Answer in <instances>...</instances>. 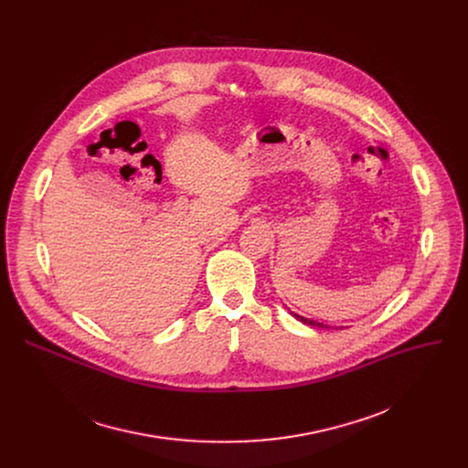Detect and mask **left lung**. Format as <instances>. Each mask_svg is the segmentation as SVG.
<instances>
[{
    "label": "left lung",
    "mask_w": 468,
    "mask_h": 468,
    "mask_svg": "<svg viewBox=\"0 0 468 468\" xmlns=\"http://www.w3.org/2000/svg\"><path fill=\"white\" fill-rule=\"evenodd\" d=\"M291 314H292L296 320H300L302 324H307V325H311V327H324V329H333L331 325H327V324H324V322H316V320L305 318V316H302V314H298V313H292V311H291ZM335 329H337V327H335Z\"/></svg>",
    "instance_id": "left-lung-1"
}]
</instances>
